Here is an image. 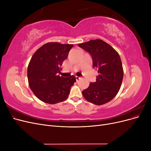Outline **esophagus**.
I'll return each instance as SVG.
<instances>
[{"instance_id":"1","label":"esophagus","mask_w":151,"mask_h":151,"mask_svg":"<svg viewBox=\"0 0 151 151\" xmlns=\"http://www.w3.org/2000/svg\"><path fill=\"white\" fill-rule=\"evenodd\" d=\"M80 79H81V77H80L76 76V81H79Z\"/></svg>"}]
</instances>
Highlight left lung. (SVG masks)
<instances>
[{
  "label": "left lung",
  "mask_w": 151,
  "mask_h": 151,
  "mask_svg": "<svg viewBox=\"0 0 151 151\" xmlns=\"http://www.w3.org/2000/svg\"><path fill=\"white\" fill-rule=\"evenodd\" d=\"M78 46L90 53L93 68L98 72L96 81L91 83L88 88L83 91V96L96 105L110 101L119 91L123 80V70L119 54L100 39L79 43Z\"/></svg>",
  "instance_id": "left-lung-1"
}]
</instances>
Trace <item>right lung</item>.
Wrapping results in <instances>:
<instances>
[{"label": "right lung", "mask_w": 151, "mask_h": 151, "mask_svg": "<svg viewBox=\"0 0 151 151\" xmlns=\"http://www.w3.org/2000/svg\"><path fill=\"white\" fill-rule=\"evenodd\" d=\"M72 44L50 42L38 49L31 57L28 67L29 88L40 100L48 104L65 101L71 87L76 81L71 76L63 77L60 72L63 62L73 47Z\"/></svg>", "instance_id": "right-lung-1"}]
</instances>
